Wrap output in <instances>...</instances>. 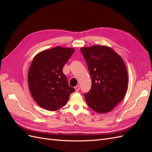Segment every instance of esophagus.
<instances>
[{"mask_svg":"<svg viewBox=\"0 0 152 152\" xmlns=\"http://www.w3.org/2000/svg\"><path fill=\"white\" fill-rule=\"evenodd\" d=\"M75 89L76 91H79V89H80V86H76L75 87Z\"/></svg>","mask_w":152,"mask_h":152,"instance_id":"obj_1","label":"esophagus"}]
</instances>
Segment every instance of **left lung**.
Masks as SVG:
<instances>
[{
    "label": "left lung",
    "instance_id": "obj_1",
    "mask_svg": "<svg viewBox=\"0 0 152 152\" xmlns=\"http://www.w3.org/2000/svg\"><path fill=\"white\" fill-rule=\"evenodd\" d=\"M92 79V87L84 97L94 111L105 113L125 96L128 87L127 68L122 57L111 48L96 45L81 48Z\"/></svg>",
    "mask_w": 152,
    "mask_h": 152
}]
</instances>
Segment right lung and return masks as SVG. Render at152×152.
Masks as SVG:
<instances>
[{"mask_svg": "<svg viewBox=\"0 0 152 152\" xmlns=\"http://www.w3.org/2000/svg\"><path fill=\"white\" fill-rule=\"evenodd\" d=\"M75 49L57 46L35 55L30 66L28 84L32 98L41 108L56 111L75 91L69 86L63 68Z\"/></svg>", "mask_w": 152, "mask_h": 152, "instance_id": "add662e5", "label": "right lung"}]
</instances>
